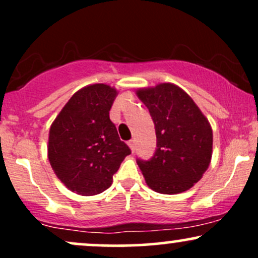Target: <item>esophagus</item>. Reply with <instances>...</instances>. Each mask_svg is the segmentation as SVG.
Here are the masks:
<instances>
[{
	"instance_id": "obj_1",
	"label": "esophagus",
	"mask_w": 258,
	"mask_h": 258,
	"mask_svg": "<svg viewBox=\"0 0 258 258\" xmlns=\"http://www.w3.org/2000/svg\"><path fill=\"white\" fill-rule=\"evenodd\" d=\"M128 147L131 148V150L132 152H135V148H136V143H135V141H133V139H131V141H128Z\"/></svg>"
}]
</instances>
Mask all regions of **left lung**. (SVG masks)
Returning <instances> with one entry per match:
<instances>
[{"mask_svg": "<svg viewBox=\"0 0 258 258\" xmlns=\"http://www.w3.org/2000/svg\"><path fill=\"white\" fill-rule=\"evenodd\" d=\"M155 125L156 150L137 159L149 188L178 194L199 182L212 156V130L194 100L173 84L137 91Z\"/></svg>", "mask_w": 258, "mask_h": 258, "instance_id": "8db88e82", "label": "left lung"}]
</instances>
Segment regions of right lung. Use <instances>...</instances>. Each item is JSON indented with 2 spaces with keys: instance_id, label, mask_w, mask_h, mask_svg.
Wrapping results in <instances>:
<instances>
[{
  "instance_id": "right-lung-1",
  "label": "right lung",
  "mask_w": 258,
  "mask_h": 258,
  "mask_svg": "<svg viewBox=\"0 0 258 258\" xmlns=\"http://www.w3.org/2000/svg\"><path fill=\"white\" fill-rule=\"evenodd\" d=\"M117 92L104 84L81 88L53 121L48 160L67 188L80 195L106 190L131 149L120 141L109 111Z\"/></svg>"
}]
</instances>
